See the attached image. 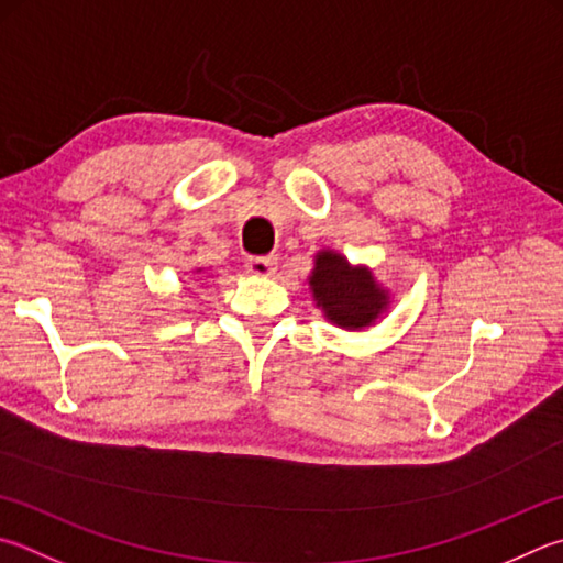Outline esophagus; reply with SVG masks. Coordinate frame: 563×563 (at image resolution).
I'll list each match as a JSON object with an SVG mask.
<instances>
[{
    "instance_id": "1",
    "label": "esophagus",
    "mask_w": 563,
    "mask_h": 563,
    "mask_svg": "<svg viewBox=\"0 0 563 563\" xmlns=\"http://www.w3.org/2000/svg\"><path fill=\"white\" fill-rule=\"evenodd\" d=\"M246 268L249 273L258 275V278H268V275L278 271V261H275L273 255H253V258H249Z\"/></svg>"
}]
</instances>
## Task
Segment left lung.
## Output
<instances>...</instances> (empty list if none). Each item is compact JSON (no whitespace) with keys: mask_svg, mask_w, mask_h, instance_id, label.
<instances>
[{"mask_svg":"<svg viewBox=\"0 0 563 563\" xmlns=\"http://www.w3.org/2000/svg\"><path fill=\"white\" fill-rule=\"evenodd\" d=\"M310 288L327 320L346 330L369 327L388 305V295L376 285L372 271L354 268L334 251L317 253Z\"/></svg>","mask_w":563,"mask_h":563,"instance_id":"8db88e82","label":"left lung"}]
</instances>
